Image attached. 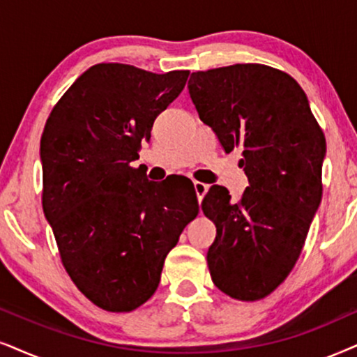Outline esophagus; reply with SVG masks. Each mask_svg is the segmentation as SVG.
I'll use <instances>...</instances> for the list:
<instances>
[{
  "mask_svg": "<svg viewBox=\"0 0 357 357\" xmlns=\"http://www.w3.org/2000/svg\"><path fill=\"white\" fill-rule=\"evenodd\" d=\"M194 189H196V194H197V199L199 202L204 199L206 192H207V184L204 183H199V181H194Z\"/></svg>",
  "mask_w": 357,
  "mask_h": 357,
  "instance_id": "obj_1",
  "label": "esophagus"
}]
</instances>
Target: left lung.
I'll return each instance as SVG.
<instances>
[{
    "label": "left lung",
    "instance_id": "1",
    "mask_svg": "<svg viewBox=\"0 0 357 357\" xmlns=\"http://www.w3.org/2000/svg\"><path fill=\"white\" fill-rule=\"evenodd\" d=\"M189 96L225 153L242 148L249 186L237 202L214 184L202 211L215 224L207 250L214 285L255 301L288 277L321 202L326 139L298 82L261 64L192 72Z\"/></svg>",
    "mask_w": 357,
    "mask_h": 357
}]
</instances>
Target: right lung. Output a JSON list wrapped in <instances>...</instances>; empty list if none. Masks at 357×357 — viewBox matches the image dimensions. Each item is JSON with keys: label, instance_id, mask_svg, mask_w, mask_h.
Wrapping results in <instances>:
<instances>
[{"label": "right lung", "instance_id": "obj_1", "mask_svg": "<svg viewBox=\"0 0 357 357\" xmlns=\"http://www.w3.org/2000/svg\"><path fill=\"white\" fill-rule=\"evenodd\" d=\"M188 75L92 66L44 126V215L72 282L107 311H132L150 298L166 255L199 212L191 179L176 188L132 166Z\"/></svg>", "mask_w": 357, "mask_h": 357}]
</instances>
